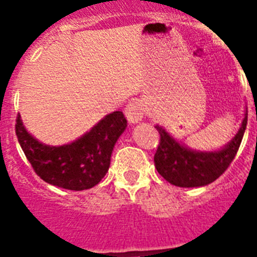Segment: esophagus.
<instances>
[{
    "label": "esophagus",
    "mask_w": 257,
    "mask_h": 257,
    "mask_svg": "<svg viewBox=\"0 0 257 257\" xmlns=\"http://www.w3.org/2000/svg\"><path fill=\"white\" fill-rule=\"evenodd\" d=\"M125 116L128 118L129 122H139L144 117V106L139 100L129 101L125 106Z\"/></svg>",
    "instance_id": "34e87169"
}]
</instances>
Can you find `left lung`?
I'll return each instance as SVG.
<instances>
[{
    "mask_svg": "<svg viewBox=\"0 0 257 257\" xmlns=\"http://www.w3.org/2000/svg\"><path fill=\"white\" fill-rule=\"evenodd\" d=\"M247 114L235 139L217 152L191 151L173 140L161 126H155L160 135L155 153L157 172L176 187H203L213 183L227 171L239 151L247 126Z\"/></svg>",
    "mask_w": 257,
    "mask_h": 257,
    "instance_id": "obj_1",
    "label": "left lung"
}]
</instances>
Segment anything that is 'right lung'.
I'll use <instances>...</instances> for the list:
<instances>
[{
	"label": "right lung",
	"instance_id": "1",
	"mask_svg": "<svg viewBox=\"0 0 257 257\" xmlns=\"http://www.w3.org/2000/svg\"><path fill=\"white\" fill-rule=\"evenodd\" d=\"M125 128L126 118L117 110L72 144L49 147L26 132L20 114L16 118L18 143L34 172L48 184L70 191H84L100 183L109 169L113 147Z\"/></svg>",
	"mask_w": 257,
	"mask_h": 257
}]
</instances>
